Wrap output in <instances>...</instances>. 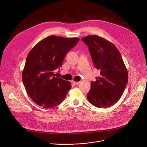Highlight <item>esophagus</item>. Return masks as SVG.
Segmentation results:
<instances>
[{
  "instance_id": "34e87169",
  "label": "esophagus",
  "mask_w": 147,
  "mask_h": 147,
  "mask_svg": "<svg viewBox=\"0 0 147 147\" xmlns=\"http://www.w3.org/2000/svg\"><path fill=\"white\" fill-rule=\"evenodd\" d=\"M73 84H74L75 85H78V84H80V82H76V81H73Z\"/></svg>"
}]
</instances>
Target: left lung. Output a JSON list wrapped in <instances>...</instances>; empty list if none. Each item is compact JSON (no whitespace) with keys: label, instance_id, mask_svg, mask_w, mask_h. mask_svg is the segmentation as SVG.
<instances>
[{"label":"left lung","instance_id":"1","mask_svg":"<svg viewBox=\"0 0 147 147\" xmlns=\"http://www.w3.org/2000/svg\"><path fill=\"white\" fill-rule=\"evenodd\" d=\"M82 40L88 46L94 67L100 70V77L91 82L87 95L88 101L99 108L115 104L128 82V72L115 45L97 35H89Z\"/></svg>","mask_w":147,"mask_h":147}]
</instances>
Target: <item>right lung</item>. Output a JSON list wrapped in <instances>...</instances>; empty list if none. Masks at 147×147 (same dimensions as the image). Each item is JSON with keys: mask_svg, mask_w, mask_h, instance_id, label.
I'll return each mask as SVG.
<instances>
[{"mask_svg": "<svg viewBox=\"0 0 147 147\" xmlns=\"http://www.w3.org/2000/svg\"><path fill=\"white\" fill-rule=\"evenodd\" d=\"M77 37L49 36L30 51L22 73V80L32 100L45 109L60 104L71 88L69 81L56 77L54 70L61 66L66 53L78 42Z\"/></svg>", "mask_w": 147, "mask_h": 147, "instance_id": "add662e5", "label": "right lung"}]
</instances>
